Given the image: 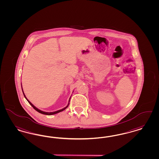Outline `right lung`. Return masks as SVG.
I'll use <instances>...</instances> for the list:
<instances>
[{
  "instance_id": "obj_1",
  "label": "right lung",
  "mask_w": 159,
  "mask_h": 159,
  "mask_svg": "<svg viewBox=\"0 0 159 159\" xmlns=\"http://www.w3.org/2000/svg\"><path fill=\"white\" fill-rule=\"evenodd\" d=\"M22 85V84H21ZM22 92H23V94H24V97H25V98L26 99V100L28 101V102L30 103V106H32L35 110L36 111H37L38 112H39V113H41V114H45V115H48V116H50V115H53V114H57V113H58V112H61L62 111H64V110H65L68 107V106H69V104H70V103H68V104L67 105V106L66 107H65V108H62V110H58V111H55V112H44V111H41V110H39L38 108H37L36 107H35V106H34L30 102V101L29 100H28L27 98H26V96H25V94H24V91H23V89H22ZM70 98H71V97H70ZM70 100H69V102H70Z\"/></svg>"
}]
</instances>
